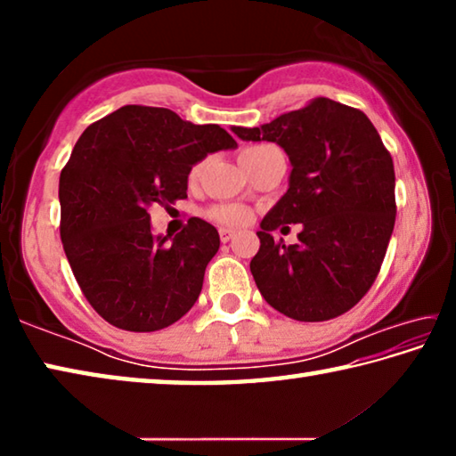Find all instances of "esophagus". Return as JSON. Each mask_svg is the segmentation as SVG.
Segmentation results:
<instances>
[{"label": "esophagus", "instance_id": "obj_1", "mask_svg": "<svg viewBox=\"0 0 456 456\" xmlns=\"http://www.w3.org/2000/svg\"><path fill=\"white\" fill-rule=\"evenodd\" d=\"M219 237H221L223 243H229L231 239L235 237V231H231V229H219Z\"/></svg>", "mask_w": 456, "mask_h": 456}]
</instances>
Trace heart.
I'll return each mask as SVG.
<instances>
[{
	"mask_svg": "<svg viewBox=\"0 0 456 456\" xmlns=\"http://www.w3.org/2000/svg\"><path fill=\"white\" fill-rule=\"evenodd\" d=\"M261 149H265V146H256V149H247L245 152H253V151H261ZM200 171H203V165L192 167L189 179L191 181H197ZM209 215H211V219L223 223V225H235V227L237 225H245V223L249 221V217H251L249 209H247V207H243V205H217V207H213V209L209 211Z\"/></svg>",
	"mask_w": 456,
	"mask_h": 456,
	"instance_id": "1",
	"label": "heart"
}]
</instances>
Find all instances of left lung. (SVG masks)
I'll return each instance as SVG.
<instances>
[{"label":"left lung","instance_id":"8db88e82","mask_svg":"<svg viewBox=\"0 0 456 456\" xmlns=\"http://www.w3.org/2000/svg\"><path fill=\"white\" fill-rule=\"evenodd\" d=\"M241 141L280 144L289 157L288 192L259 223L251 273L261 296L297 322H326L372 288L396 219L395 165L364 112L315 98L267 125L233 126ZM302 222L296 246L271 231Z\"/></svg>","mask_w":456,"mask_h":456}]
</instances>
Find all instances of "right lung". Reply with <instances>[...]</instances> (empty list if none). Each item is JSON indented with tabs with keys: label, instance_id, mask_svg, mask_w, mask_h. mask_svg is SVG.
Returning <instances> with one entry per match:
<instances>
[{
	"label": "right lung",
	"instance_id": "right-lung-1",
	"mask_svg": "<svg viewBox=\"0 0 456 456\" xmlns=\"http://www.w3.org/2000/svg\"><path fill=\"white\" fill-rule=\"evenodd\" d=\"M233 149L225 128L168 108L122 106L84 130L60 175V235L82 293L108 323L157 331L195 305L217 229L192 217L175 237L152 235L149 207L187 197L191 168Z\"/></svg>",
	"mask_w": 456,
	"mask_h": 456
}]
</instances>
